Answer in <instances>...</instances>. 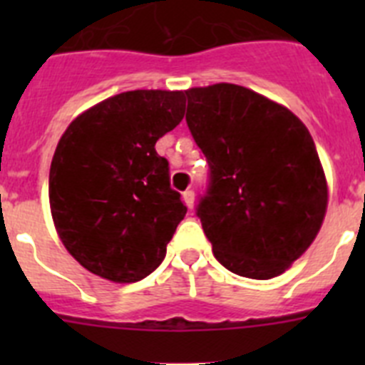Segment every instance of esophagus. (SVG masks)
<instances>
[{
	"label": "esophagus",
	"mask_w": 365,
	"mask_h": 365,
	"mask_svg": "<svg viewBox=\"0 0 365 365\" xmlns=\"http://www.w3.org/2000/svg\"><path fill=\"white\" fill-rule=\"evenodd\" d=\"M182 199H185L186 206H188L190 210L193 208V201H195V193H193V190H186L185 193H182Z\"/></svg>",
	"instance_id": "esophagus-1"
}]
</instances>
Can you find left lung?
I'll return each instance as SVG.
<instances>
[{
    "mask_svg": "<svg viewBox=\"0 0 365 365\" xmlns=\"http://www.w3.org/2000/svg\"><path fill=\"white\" fill-rule=\"evenodd\" d=\"M186 96V124L210 166L195 214L215 259L245 278L279 276L311 247L327 210L311 133L243 86L193 87Z\"/></svg>",
    "mask_w": 365,
    "mask_h": 365,
    "instance_id": "left-lung-1",
    "label": "left lung"
}]
</instances>
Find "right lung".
I'll return each mask as SVG.
<instances>
[{
  "label": "right lung",
  "mask_w": 365,
  "mask_h": 365,
  "mask_svg": "<svg viewBox=\"0 0 365 365\" xmlns=\"http://www.w3.org/2000/svg\"><path fill=\"white\" fill-rule=\"evenodd\" d=\"M185 108L182 91H125L83 111L60 138L51 212L63 247L89 272L135 283L163 263L186 206L155 144Z\"/></svg>",
  "instance_id": "obj_1"
}]
</instances>
